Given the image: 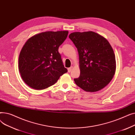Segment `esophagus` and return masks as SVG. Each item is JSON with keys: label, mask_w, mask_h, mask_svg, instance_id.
<instances>
[{"label": "esophagus", "mask_w": 135, "mask_h": 135, "mask_svg": "<svg viewBox=\"0 0 135 135\" xmlns=\"http://www.w3.org/2000/svg\"><path fill=\"white\" fill-rule=\"evenodd\" d=\"M72 69H73V66H71L70 68H68V72H70L72 71Z\"/></svg>", "instance_id": "34e87169"}]
</instances>
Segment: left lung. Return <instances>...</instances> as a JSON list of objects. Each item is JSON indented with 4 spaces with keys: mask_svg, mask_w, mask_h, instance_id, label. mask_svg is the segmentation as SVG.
Listing matches in <instances>:
<instances>
[{
    "mask_svg": "<svg viewBox=\"0 0 135 135\" xmlns=\"http://www.w3.org/2000/svg\"><path fill=\"white\" fill-rule=\"evenodd\" d=\"M69 38L77 48L80 74L74 80L89 93L100 91L110 82L116 70L115 56L108 41L93 31L75 32Z\"/></svg>",
    "mask_w": 135,
    "mask_h": 135,
    "instance_id": "1",
    "label": "left lung"
}]
</instances>
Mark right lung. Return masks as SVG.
<instances>
[{"label": "right lung", "instance_id": "add662e5", "mask_svg": "<svg viewBox=\"0 0 135 135\" xmlns=\"http://www.w3.org/2000/svg\"><path fill=\"white\" fill-rule=\"evenodd\" d=\"M68 34L67 31H47L27 40L19 55L18 69L28 86L37 90L46 89L67 72L58 50Z\"/></svg>", "mask_w": 135, "mask_h": 135}]
</instances>
